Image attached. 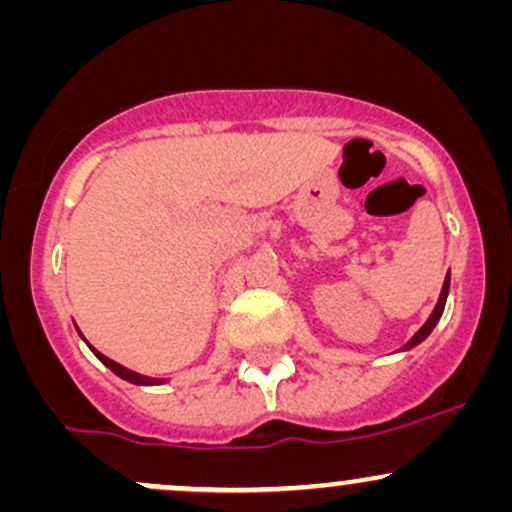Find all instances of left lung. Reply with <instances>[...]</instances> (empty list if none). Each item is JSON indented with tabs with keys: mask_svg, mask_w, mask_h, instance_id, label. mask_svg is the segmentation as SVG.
I'll return each instance as SVG.
<instances>
[{
	"mask_svg": "<svg viewBox=\"0 0 512 512\" xmlns=\"http://www.w3.org/2000/svg\"><path fill=\"white\" fill-rule=\"evenodd\" d=\"M448 293H450V272H448V276H445V281H443V289H440V296H438V303H436V308H433V313L428 315V320L424 322V327H421V330L416 332L414 337H411L409 342L404 344L402 349H399V351H409V349H414V346H419V344L424 342V339L428 337V334L433 332V327L438 325V322H440V315H443V310H445V301H448Z\"/></svg>",
	"mask_w": 512,
	"mask_h": 512,
	"instance_id": "8db88e82",
	"label": "left lung"
}]
</instances>
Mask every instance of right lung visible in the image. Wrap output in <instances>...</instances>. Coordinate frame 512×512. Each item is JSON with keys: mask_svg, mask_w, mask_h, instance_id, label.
<instances>
[{"mask_svg": "<svg viewBox=\"0 0 512 512\" xmlns=\"http://www.w3.org/2000/svg\"><path fill=\"white\" fill-rule=\"evenodd\" d=\"M76 332H79V327H76ZM79 334H81V332H79ZM81 339H84V334H81ZM84 342H86V339H84ZM86 344H88V342H86ZM88 349H91L93 354H96V358H98V361L103 363V366H108L110 370H113L115 375H120L122 380H127V383H132V385H163V380H161V378H149V375L137 373V370H129V368H125V366H120V363L113 361V358L103 356L101 351L93 349L91 344H88Z\"/></svg>", "mask_w": 512, "mask_h": 512, "instance_id": "right-lung-1", "label": "right lung"}]
</instances>
